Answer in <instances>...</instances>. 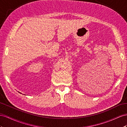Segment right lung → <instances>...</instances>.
<instances>
[{
  "label": "right lung",
  "mask_w": 127,
  "mask_h": 127,
  "mask_svg": "<svg viewBox=\"0 0 127 127\" xmlns=\"http://www.w3.org/2000/svg\"><path fill=\"white\" fill-rule=\"evenodd\" d=\"M19 93H20V92H19Z\"/></svg>",
  "instance_id": "add662e5"
}]
</instances>
